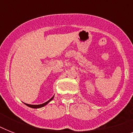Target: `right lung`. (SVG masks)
<instances>
[{
	"mask_svg": "<svg viewBox=\"0 0 133 133\" xmlns=\"http://www.w3.org/2000/svg\"><path fill=\"white\" fill-rule=\"evenodd\" d=\"M53 98H54V96L51 98V99L49 100V101H48L47 102H45V103H42V104H40V105H30V104H28V103H25L26 105H28V106H29V107L30 108H42L43 107V106H45V105H47L50 101H51L53 99Z\"/></svg>",
	"mask_w": 133,
	"mask_h": 133,
	"instance_id": "right-lung-1",
	"label": "right lung"
}]
</instances>
